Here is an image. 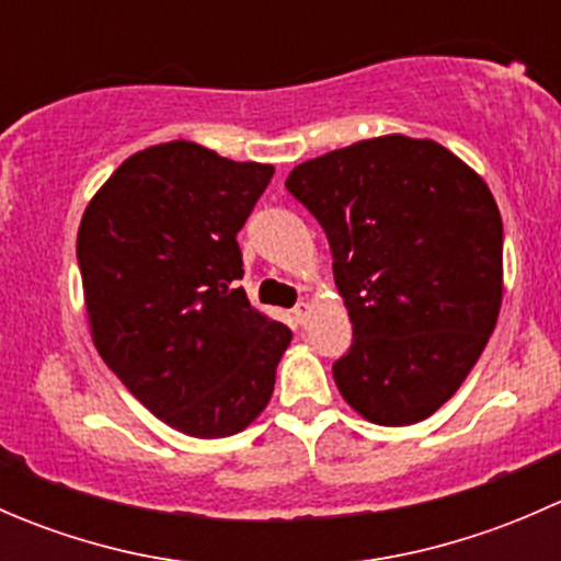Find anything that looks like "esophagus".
Returning <instances> with one entry per match:
<instances>
[{
  "label": "esophagus",
  "instance_id": "34e87169",
  "mask_svg": "<svg viewBox=\"0 0 561 561\" xmlns=\"http://www.w3.org/2000/svg\"><path fill=\"white\" fill-rule=\"evenodd\" d=\"M293 314H296L298 325H307V322H309V317H312V307H309L307 301H301V304H298L296 309H293Z\"/></svg>",
  "mask_w": 561,
  "mask_h": 561
}]
</instances>
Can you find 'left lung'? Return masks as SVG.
Here are the masks:
<instances>
[{"mask_svg": "<svg viewBox=\"0 0 561 561\" xmlns=\"http://www.w3.org/2000/svg\"><path fill=\"white\" fill-rule=\"evenodd\" d=\"M285 186L325 230L353 322L339 393L380 426L434 415L478 364L505 293L483 175L437 140L393 133L301 162Z\"/></svg>", "mask_w": 561, "mask_h": 561, "instance_id": "obj_1", "label": "left lung"}]
</instances>
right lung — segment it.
Segmentation results:
<instances>
[{
  "instance_id": "right-lung-1",
  "label": "right lung",
  "mask_w": 561,
  "mask_h": 561,
  "mask_svg": "<svg viewBox=\"0 0 561 561\" xmlns=\"http://www.w3.org/2000/svg\"><path fill=\"white\" fill-rule=\"evenodd\" d=\"M271 175L274 165L168 140L127 157L81 217L94 347L146 410L190 437L244 432L293 339L236 287V233Z\"/></svg>"
}]
</instances>
